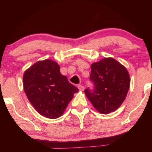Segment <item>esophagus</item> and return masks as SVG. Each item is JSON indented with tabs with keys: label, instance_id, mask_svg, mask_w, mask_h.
Here are the masks:
<instances>
[{
	"label": "esophagus",
	"instance_id": "34e87169",
	"mask_svg": "<svg viewBox=\"0 0 152 152\" xmlns=\"http://www.w3.org/2000/svg\"><path fill=\"white\" fill-rule=\"evenodd\" d=\"M78 88H79V90H80V91H84V86H82V85H79V86H78Z\"/></svg>",
	"mask_w": 152,
	"mask_h": 152
}]
</instances>
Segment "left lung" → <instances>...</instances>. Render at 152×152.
Masks as SVG:
<instances>
[{
	"label": "left lung",
	"instance_id": "1",
	"mask_svg": "<svg viewBox=\"0 0 152 152\" xmlns=\"http://www.w3.org/2000/svg\"><path fill=\"white\" fill-rule=\"evenodd\" d=\"M90 80L93 91L84 93L93 107L102 114L115 111L125 99L130 86L128 70L117 60L105 57L91 64Z\"/></svg>",
	"mask_w": 152,
	"mask_h": 152
}]
</instances>
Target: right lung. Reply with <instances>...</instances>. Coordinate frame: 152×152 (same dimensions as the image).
<instances>
[{
  "label": "right lung",
  "instance_id": "obj_1",
  "mask_svg": "<svg viewBox=\"0 0 152 152\" xmlns=\"http://www.w3.org/2000/svg\"><path fill=\"white\" fill-rule=\"evenodd\" d=\"M59 69L57 62L45 59L31 66L23 77L29 101L39 114L50 119L63 115L74 93L79 91Z\"/></svg>",
  "mask_w": 152,
  "mask_h": 152
}]
</instances>
